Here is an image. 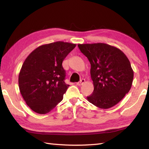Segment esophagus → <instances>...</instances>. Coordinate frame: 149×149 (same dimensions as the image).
<instances>
[{
	"instance_id": "1",
	"label": "esophagus",
	"mask_w": 149,
	"mask_h": 149,
	"mask_svg": "<svg viewBox=\"0 0 149 149\" xmlns=\"http://www.w3.org/2000/svg\"><path fill=\"white\" fill-rule=\"evenodd\" d=\"M84 83H85V79H82L79 82L77 83V85H78V86H81V85H83Z\"/></svg>"
}]
</instances>
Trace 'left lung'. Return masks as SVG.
Returning a JSON list of instances; mask_svg holds the SVG:
<instances>
[{
	"instance_id": "obj_1",
	"label": "left lung",
	"mask_w": 149,
	"mask_h": 149,
	"mask_svg": "<svg viewBox=\"0 0 149 149\" xmlns=\"http://www.w3.org/2000/svg\"><path fill=\"white\" fill-rule=\"evenodd\" d=\"M78 47L91 64L94 90L88 100L101 109L115 106L129 92L133 81L134 72L127 56L106 43L79 44Z\"/></svg>"
}]
</instances>
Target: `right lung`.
<instances>
[{"instance_id": "1", "label": "right lung", "mask_w": 149, "mask_h": 149, "mask_svg": "<svg viewBox=\"0 0 149 149\" xmlns=\"http://www.w3.org/2000/svg\"><path fill=\"white\" fill-rule=\"evenodd\" d=\"M75 46L63 42L43 45L25 60L18 75L19 89L33 111L46 114L63 100L69 85L62 63Z\"/></svg>"}]
</instances>
